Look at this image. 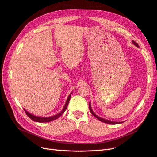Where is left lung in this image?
Masks as SVG:
<instances>
[{
    "instance_id": "left-lung-1",
    "label": "left lung",
    "mask_w": 157,
    "mask_h": 157,
    "mask_svg": "<svg viewBox=\"0 0 157 157\" xmlns=\"http://www.w3.org/2000/svg\"><path fill=\"white\" fill-rule=\"evenodd\" d=\"M132 43L134 44L136 46H137V48H139V45L137 44L135 41L132 40ZM89 109H90V112H91V113L92 114V115H93L95 117L97 118L99 121H101V122H103L107 123V124H121V123L124 122H115V121H109V120H107V119H105V118H101V117H100L98 116V115H96V114H95V113H94V112L92 111V107H91V103H90V102L89 103Z\"/></svg>"
}]
</instances>
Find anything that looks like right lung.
Listing matches in <instances>:
<instances>
[{
  "label": "right lung",
  "instance_id": "1",
  "mask_svg": "<svg viewBox=\"0 0 157 157\" xmlns=\"http://www.w3.org/2000/svg\"><path fill=\"white\" fill-rule=\"evenodd\" d=\"M72 93L73 92H71L69 94V96H68V98L67 99V101H66L65 104V105H64L62 110H61L59 113L56 114V115H55L51 116V117H39V116H36V115H33V114H31V113L28 112L27 111H26L25 109H24V111H25V113L27 114V115L29 117L31 118V119L33 120V121L37 122H48L52 121H54V120H56V118H59L65 112V111L66 110V109H67V105H68V104H69V101L70 100V98H71V94H72Z\"/></svg>",
  "mask_w": 157,
  "mask_h": 157
}]
</instances>
